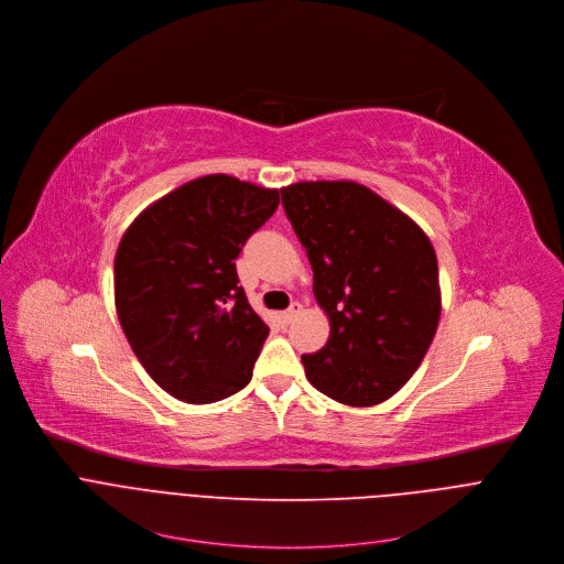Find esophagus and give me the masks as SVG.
Wrapping results in <instances>:
<instances>
[{
  "label": "esophagus",
  "mask_w": 564,
  "mask_h": 564,
  "mask_svg": "<svg viewBox=\"0 0 564 564\" xmlns=\"http://www.w3.org/2000/svg\"><path fill=\"white\" fill-rule=\"evenodd\" d=\"M300 311H302V304H300V302H293L286 311L280 313V319H282L284 324H289V322H293V319L300 315Z\"/></svg>",
  "instance_id": "1"
}]
</instances>
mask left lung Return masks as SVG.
<instances>
[{"instance_id": "left-lung-1", "label": "left lung", "mask_w": 564, "mask_h": 564, "mask_svg": "<svg viewBox=\"0 0 564 564\" xmlns=\"http://www.w3.org/2000/svg\"><path fill=\"white\" fill-rule=\"evenodd\" d=\"M326 311V345L302 365L324 395L373 406L420 367L440 319L435 251L400 208L356 182H297L280 191Z\"/></svg>"}]
</instances>
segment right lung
<instances>
[{"instance_id": "add662e5", "label": "right lung", "mask_w": 564, "mask_h": 564, "mask_svg": "<svg viewBox=\"0 0 564 564\" xmlns=\"http://www.w3.org/2000/svg\"><path fill=\"white\" fill-rule=\"evenodd\" d=\"M280 193L231 175L197 177L131 224L116 256V306L147 373L173 398L208 404L251 382L269 326L236 260Z\"/></svg>"}]
</instances>
